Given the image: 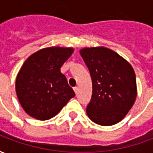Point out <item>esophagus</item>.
Returning <instances> with one entry per match:
<instances>
[{
  "instance_id": "obj_1",
  "label": "esophagus",
  "mask_w": 153,
  "mask_h": 153,
  "mask_svg": "<svg viewBox=\"0 0 153 153\" xmlns=\"http://www.w3.org/2000/svg\"><path fill=\"white\" fill-rule=\"evenodd\" d=\"M74 91L75 94H78V93H79V87H74Z\"/></svg>"
}]
</instances>
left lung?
Listing matches in <instances>:
<instances>
[{"label":"left lung","mask_w":153,"mask_h":153,"mask_svg":"<svg viewBox=\"0 0 153 153\" xmlns=\"http://www.w3.org/2000/svg\"><path fill=\"white\" fill-rule=\"evenodd\" d=\"M80 55L93 83L87 114L97 125H115L125 117L136 99L134 71L125 59L105 47L83 48Z\"/></svg>","instance_id":"8db88e82"}]
</instances>
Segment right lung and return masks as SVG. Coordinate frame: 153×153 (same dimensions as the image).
<instances>
[{
  "instance_id": "add662e5",
  "label": "right lung",
  "mask_w": 153,
  "mask_h": 153,
  "mask_svg": "<svg viewBox=\"0 0 153 153\" xmlns=\"http://www.w3.org/2000/svg\"><path fill=\"white\" fill-rule=\"evenodd\" d=\"M72 48L48 47L28 57L19 70L15 88L25 112L35 119L52 118L75 96L60 72Z\"/></svg>"
}]
</instances>
